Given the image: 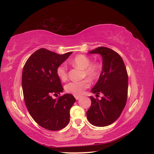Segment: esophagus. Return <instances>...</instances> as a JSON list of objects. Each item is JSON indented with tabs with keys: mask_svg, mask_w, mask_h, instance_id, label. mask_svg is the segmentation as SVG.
<instances>
[{
	"mask_svg": "<svg viewBox=\"0 0 154 154\" xmlns=\"http://www.w3.org/2000/svg\"><path fill=\"white\" fill-rule=\"evenodd\" d=\"M75 98H76V100H79V99L81 98L80 96H75Z\"/></svg>",
	"mask_w": 154,
	"mask_h": 154,
	"instance_id": "obj_1",
	"label": "esophagus"
}]
</instances>
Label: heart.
I'll use <instances>...</instances> for the list:
<instances>
[{
    "label": "heart",
    "instance_id": "1",
    "mask_svg": "<svg viewBox=\"0 0 154 154\" xmlns=\"http://www.w3.org/2000/svg\"><path fill=\"white\" fill-rule=\"evenodd\" d=\"M72 66L79 67L83 69V75L86 76L90 80L97 79L100 75V66L98 62H91L89 57L79 54L72 58L70 61ZM56 73L58 77L62 81L67 79V66L65 64H62L57 68ZM90 82L89 79H85L79 82H71L65 85V90L68 93L72 94L75 96L82 94L83 92L90 87Z\"/></svg>",
    "mask_w": 154,
    "mask_h": 154
}]
</instances>
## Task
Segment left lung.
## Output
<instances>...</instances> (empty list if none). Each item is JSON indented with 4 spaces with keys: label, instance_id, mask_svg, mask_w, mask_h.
<instances>
[{
    "label": "left lung",
    "instance_id": "left-lung-1",
    "mask_svg": "<svg viewBox=\"0 0 154 154\" xmlns=\"http://www.w3.org/2000/svg\"><path fill=\"white\" fill-rule=\"evenodd\" d=\"M100 54L103 57V71L92 92L102 93L100 100L90 96L92 104L87 111V118L94 126L103 127L113 123L119 118L126 106L128 77L122 57L105 47L89 51Z\"/></svg>",
    "mask_w": 154,
    "mask_h": 154
}]
</instances>
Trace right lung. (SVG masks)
Here are the masks:
<instances>
[{"mask_svg": "<svg viewBox=\"0 0 154 154\" xmlns=\"http://www.w3.org/2000/svg\"><path fill=\"white\" fill-rule=\"evenodd\" d=\"M72 53L60 55L41 48L29 57L23 69L22 85L26 106L34 120L47 130H61L70 120V109L76 99L69 94L53 99L51 94L58 95L63 91L56 69Z\"/></svg>", "mask_w": 154, "mask_h": 154, "instance_id": "1", "label": "right lung"}]
</instances>
